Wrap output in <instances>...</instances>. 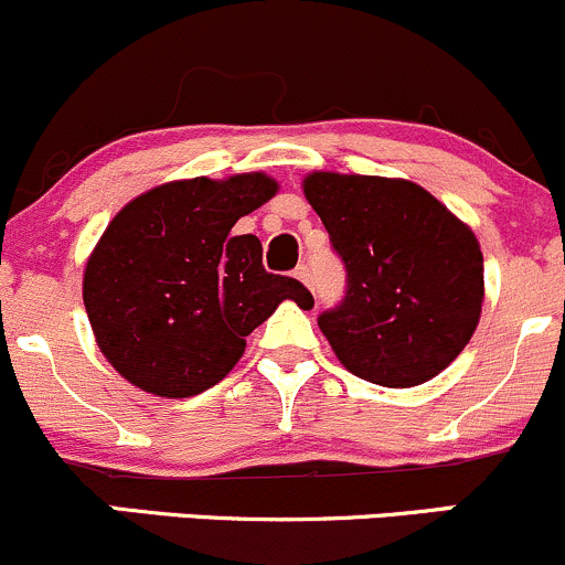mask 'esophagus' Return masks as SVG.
<instances>
[{
    "instance_id": "1",
    "label": "esophagus",
    "mask_w": 565,
    "mask_h": 565,
    "mask_svg": "<svg viewBox=\"0 0 565 565\" xmlns=\"http://www.w3.org/2000/svg\"><path fill=\"white\" fill-rule=\"evenodd\" d=\"M295 278H298V281L306 284V287H311V273H308V267H306V265H300L298 270H295Z\"/></svg>"
}]
</instances>
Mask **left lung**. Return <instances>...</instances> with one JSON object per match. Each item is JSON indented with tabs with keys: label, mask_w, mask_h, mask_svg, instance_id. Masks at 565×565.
<instances>
[{
	"label": "left lung",
	"mask_w": 565,
	"mask_h": 565,
	"mask_svg": "<svg viewBox=\"0 0 565 565\" xmlns=\"http://www.w3.org/2000/svg\"><path fill=\"white\" fill-rule=\"evenodd\" d=\"M302 192L347 265V298L319 317L335 358L382 387L430 382L482 317L477 235L406 178L317 170Z\"/></svg>",
	"instance_id": "obj_1"
}]
</instances>
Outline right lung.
I'll return each mask as SVG.
<instances>
[{"label": "right lung", "instance_id": "add662e5", "mask_svg": "<svg viewBox=\"0 0 565 565\" xmlns=\"http://www.w3.org/2000/svg\"><path fill=\"white\" fill-rule=\"evenodd\" d=\"M276 192L265 173L183 178L113 216L83 270V306L99 352L129 384L200 395L233 371L278 302L313 308L300 281L265 270L257 235H233Z\"/></svg>", "mask_w": 565, "mask_h": 565}]
</instances>
